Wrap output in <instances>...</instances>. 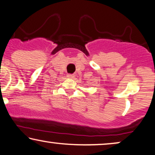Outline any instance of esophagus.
<instances>
[{
	"mask_svg": "<svg viewBox=\"0 0 155 155\" xmlns=\"http://www.w3.org/2000/svg\"><path fill=\"white\" fill-rule=\"evenodd\" d=\"M68 77L70 78H74V75L73 74H68Z\"/></svg>",
	"mask_w": 155,
	"mask_h": 155,
	"instance_id": "obj_1",
	"label": "esophagus"
}]
</instances>
